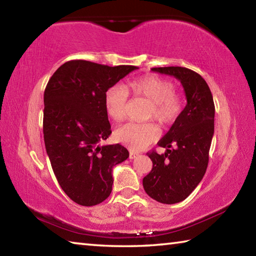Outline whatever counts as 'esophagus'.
<instances>
[{
	"label": "esophagus",
	"instance_id": "34e87169",
	"mask_svg": "<svg viewBox=\"0 0 256 256\" xmlns=\"http://www.w3.org/2000/svg\"><path fill=\"white\" fill-rule=\"evenodd\" d=\"M138 152H134V151H130V159L136 158V157H138Z\"/></svg>",
	"mask_w": 256,
	"mask_h": 256
}]
</instances>
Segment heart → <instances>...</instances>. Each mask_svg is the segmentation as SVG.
<instances>
[{"label": "heart", "mask_w": 256, "mask_h": 256, "mask_svg": "<svg viewBox=\"0 0 256 256\" xmlns=\"http://www.w3.org/2000/svg\"><path fill=\"white\" fill-rule=\"evenodd\" d=\"M128 92L151 102L146 118L154 120L162 126L174 123L183 110V98L175 92L174 84L170 80L146 74L132 80L126 88L115 84L106 90L104 106L107 115L115 122H120L125 118ZM158 136V128L152 123H128L116 128L114 132L115 140L132 150L144 148L157 140Z\"/></svg>", "instance_id": "heart-1"}]
</instances>
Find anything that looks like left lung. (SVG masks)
Returning <instances> with one entry per match:
<instances>
[{
  "instance_id": "8db88e82",
  "label": "left lung",
  "mask_w": 256,
  "mask_h": 256,
  "mask_svg": "<svg viewBox=\"0 0 256 256\" xmlns=\"http://www.w3.org/2000/svg\"><path fill=\"white\" fill-rule=\"evenodd\" d=\"M151 70L178 79L188 100L178 118L158 142L166 152L159 154L152 150L146 154L152 170L142 180L150 198L174 204L185 200L206 174L214 132V104L209 86L198 73L182 66Z\"/></svg>"
}]
</instances>
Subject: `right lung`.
Listing matches in <instances>:
<instances>
[{
	"label": "right lung",
	"instance_id": "right-lung-1",
	"mask_svg": "<svg viewBox=\"0 0 256 256\" xmlns=\"http://www.w3.org/2000/svg\"><path fill=\"white\" fill-rule=\"evenodd\" d=\"M136 68L72 60L60 66L46 86V152L60 186L78 204L105 201L112 192V167L128 158L123 146L98 144L112 133L104 94Z\"/></svg>",
	"mask_w": 256,
	"mask_h": 256
}]
</instances>
